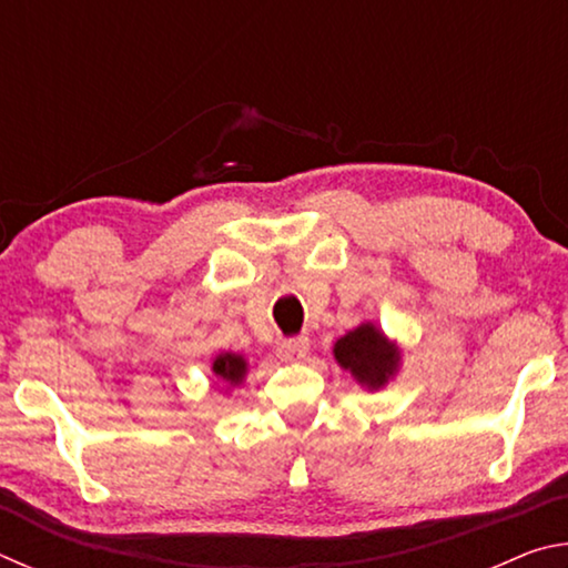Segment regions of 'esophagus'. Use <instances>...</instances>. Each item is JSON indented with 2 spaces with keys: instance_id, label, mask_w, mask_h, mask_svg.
Returning a JSON list of instances; mask_svg holds the SVG:
<instances>
[{
  "instance_id": "34e87169",
  "label": "esophagus",
  "mask_w": 568,
  "mask_h": 568,
  "mask_svg": "<svg viewBox=\"0 0 568 568\" xmlns=\"http://www.w3.org/2000/svg\"><path fill=\"white\" fill-rule=\"evenodd\" d=\"M307 351H311V343H307V338H283L281 343H277V355H281L283 361L303 358Z\"/></svg>"
}]
</instances>
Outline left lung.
<instances>
[{"label": "left lung", "mask_w": 568, "mask_h": 568, "mask_svg": "<svg viewBox=\"0 0 568 568\" xmlns=\"http://www.w3.org/2000/svg\"><path fill=\"white\" fill-rule=\"evenodd\" d=\"M333 355L341 368L368 390L386 386L400 365L398 345L390 343L373 323H363L335 341Z\"/></svg>", "instance_id": "obj_1"}]
</instances>
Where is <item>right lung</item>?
I'll return each instance as SVG.
<instances>
[{
	"mask_svg": "<svg viewBox=\"0 0 568 568\" xmlns=\"http://www.w3.org/2000/svg\"><path fill=\"white\" fill-rule=\"evenodd\" d=\"M245 373H247V361L243 358V355H237V353H220V355H215L213 376L217 381L227 383L230 388L240 386V383H243V378H245Z\"/></svg>",
	"mask_w": 568,
	"mask_h": 568,
	"instance_id": "right-lung-1",
	"label": "right lung"
}]
</instances>
